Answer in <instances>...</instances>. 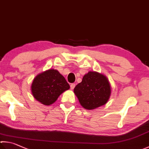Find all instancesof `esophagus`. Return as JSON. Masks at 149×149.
<instances>
[{"mask_svg": "<svg viewBox=\"0 0 149 149\" xmlns=\"http://www.w3.org/2000/svg\"><path fill=\"white\" fill-rule=\"evenodd\" d=\"M75 84H71V86H70V87H71V89H73L75 87Z\"/></svg>", "mask_w": 149, "mask_h": 149, "instance_id": "1", "label": "esophagus"}]
</instances>
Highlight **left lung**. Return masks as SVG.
Instances as JSON below:
<instances>
[{
  "label": "left lung",
  "instance_id": "8db88e82",
  "mask_svg": "<svg viewBox=\"0 0 149 149\" xmlns=\"http://www.w3.org/2000/svg\"><path fill=\"white\" fill-rule=\"evenodd\" d=\"M74 93L81 106L89 110L108 102L111 95V86L104 75L89 71L84 76L82 82L76 86Z\"/></svg>",
  "mask_w": 149,
  "mask_h": 149
}]
</instances>
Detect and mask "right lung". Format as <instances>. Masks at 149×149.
<instances>
[{"mask_svg":"<svg viewBox=\"0 0 149 149\" xmlns=\"http://www.w3.org/2000/svg\"><path fill=\"white\" fill-rule=\"evenodd\" d=\"M69 88L65 78L55 69H49L38 74L31 86L33 97L47 106L55 102L58 97Z\"/></svg>","mask_w":149,"mask_h":149,"instance_id":"add662e5","label":"right lung"}]
</instances>
